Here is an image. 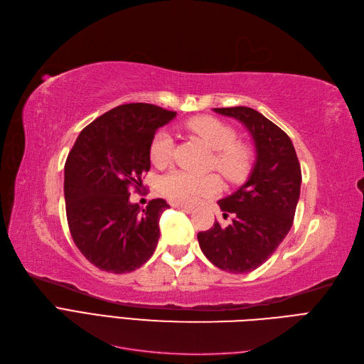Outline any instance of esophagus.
<instances>
[{"label":"esophagus","mask_w":364,"mask_h":364,"mask_svg":"<svg viewBox=\"0 0 364 364\" xmlns=\"http://www.w3.org/2000/svg\"><path fill=\"white\" fill-rule=\"evenodd\" d=\"M173 207H175V208H178V210H181V212H184V213H192V212H193V207H191V205L173 204Z\"/></svg>","instance_id":"34e87169"}]
</instances>
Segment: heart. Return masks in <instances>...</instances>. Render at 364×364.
<instances>
[{"label":"heart","mask_w":364,"mask_h":364,"mask_svg":"<svg viewBox=\"0 0 364 364\" xmlns=\"http://www.w3.org/2000/svg\"><path fill=\"white\" fill-rule=\"evenodd\" d=\"M186 127L213 149L210 166L228 183L237 184L248 177L254 165V151L239 142L237 132L215 116H195ZM173 142L168 132H159L149 146V159L157 168L166 166L172 159ZM220 191L219 178L213 173L199 175L184 169H173L160 180V192L177 204H195L201 198L213 196Z\"/></svg>","instance_id":"obj_1"}]
</instances>
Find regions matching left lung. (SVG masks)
<instances>
[{"mask_svg": "<svg viewBox=\"0 0 364 364\" xmlns=\"http://www.w3.org/2000/svg\"><path fill=\"white\" fill-rule=\"evenodd\" d=\"M240 121L252 136L255 163L248 180L218 201L228 227L219 222L198 232L201 251L215 266L248 274L271 257L291 228L301 192V166L290 137L250 107L213 109Z\"/></svg>", "mask_w": 364, "mask_h": 364, "instance_id": "8db88e82", "label": "left lung"}]
</instances>
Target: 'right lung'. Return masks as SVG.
<instances>
[{
    "mask_svg": "<svg viewBox=\"0 0 364 364\" xmlns=\"http://www.w3.org/2000/svg\"><path fill=\"white\" fill-rule=\"evenodd\" d=\"M177 113L159 105H118L83 128L65 163V201L74 243L101 271L127 274L145 264L169 207L157 198L146 208L130 203L151 168L149 146Z\"/></svg>",
    "mask_w": 364,
    "mask_h": 364,
    "instance_id": "add662e5",
    "label": "right lung"
}]
</instances>
